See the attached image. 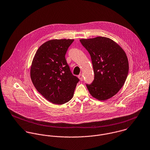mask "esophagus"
Here are the masks:
<instances>
[{"label": "esophagus", "instance_id": "esophagus-1", "mask_svg": "<svg viewBox=\"0 0 150 150\" xmlns=\"http://www.w3.org/2000/svg\"><path fill=\"white\" fill-rule=\"evenodd\" d=\"M78 77L79 78V79L81 80V81H83V74H80L78 76Z\"/></svg>", "mask_w": 150, "mask_h": 150}]
</instances>
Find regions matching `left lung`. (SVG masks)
<instances>
[{
    "label": "left lung",
    "instance_id": "1",
    "mask_svg": "<svg viewBox=\"0 0 150 150\" xmlns=\"http://www.w3.org/2000/svg\"><path fill=\"white\" fill-rule=\"evenodd\" d=\"M90 54L94 80L86 84L90 94L99 100L114 96L124 86L129 71L127 56L123 49L105 37L80 39Z\"/></svg>",
    "mask_w": 150,
    "mask_h": 150
}]
</instances>
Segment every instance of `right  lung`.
Wrapping results in <instances>:
<instances>
[{"instance_id": "right-lung-1", "label": "right lung", "mask_w": 150, "mask_h": 150, "mask_svg": "<svg viewBox=\"0 0 150 150\" xmlns=\"http://www.w3.org/2000/svg\"><path fill=\"white\" fill-rule=\"evenodd\" d=\"M74 39H54L37 50L30 67V78L38 91L54 104L62 105L73 96L80 80L71 73L65 55Z\"/></svg>"}]
</instances>
